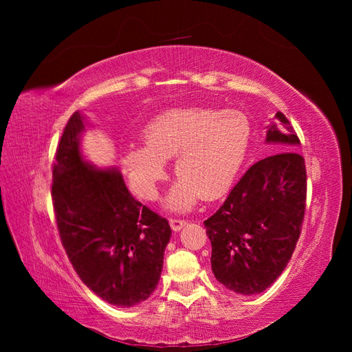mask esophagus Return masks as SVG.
<instances>
[{
    "instance_id": "esophagus-1",
    "label": "esophagus",
    "mask_w": 352,
    "mask_h": 352,
    "mask_svg": "<svg viewBox=\"0 0 352 352\" xmlns=\"http://www.w3.org/2000/svg\"><path fill=\"white\" fill-rule=\"evenodd\" d=\"M168 221H170V226H172L175 232H179L180 229H184L188 225L185 220H179V219H170Z\"/></svg>"
}]
</instances>
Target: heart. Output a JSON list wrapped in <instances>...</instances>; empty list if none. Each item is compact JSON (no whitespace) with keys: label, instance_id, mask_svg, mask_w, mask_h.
<instances>
[{"label":"heart","instance_id":"b5f03b06","mask_svg":"<svg viewBox=\"0 0 352 352\" xmlns=\"http://www.w3.org/2000/svg\"><path fill=\"white\" fill-rule=\"evenodd\" d=\"M144 135L145 144L127 145L120 157L135 192L155 199L166 176V160L175 158L179 179L166 206L188 211L201 198H219L230 188L248 153L251 123L238 110L186 107L160 114Z\"/></svg>","mask_w":352,"mask_h":352}]
</instances>
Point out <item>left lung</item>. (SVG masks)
<instances>
[{"instance_id": "obj_1", "label": "left lung", "mask_w": 352, "mask_h": 352, "mask_svg": "<svg viewBox=\"0 0 352 352\" xmlns=\"http://www.w3.org/2000/svg\"><path fill=\"white\" fill-rule=\"evenodd\" d=\"M267 126L265 142L282 153L252 164L223 206L204 221L211 270L228 289L254 295L267 289L289 263L301 233L307 175L300 140L282 113Z\"/></svg>"}]
</instances>
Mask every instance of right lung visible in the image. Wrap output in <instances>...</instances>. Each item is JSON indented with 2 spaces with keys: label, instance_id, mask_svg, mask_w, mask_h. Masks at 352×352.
Returning <instances> with one entry per match:
<instances>
[{
  "label": "right lung",
  "instance_id": "obj_1",
  "mask_svg": "<svg viewBox=\"0 0 352 352\" xmlns=\"http://www.w3.org/2000/svg\"><path fill=\"white\" fill-rule=\"evenodd\" d=\"M85 131L87 119L76 111L61 135L52 168L61 243L94 294L116 307H133L157 287L172 229L132 197L119 168L85 158Z\"/></svg>",
  "mask_w": 352,
  "mask_h": 352
}]
</instances>
